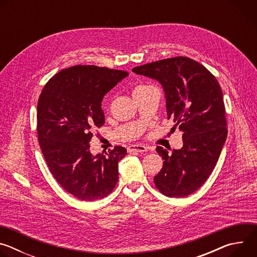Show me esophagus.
Wrapping results in <instances>:
<instances>
[{
    "label": "esophagus",
    "instance_id": "1",
    "mask_svg": "<svg viewBox=\"0 0 257 257\" xmlns=\"http://www.w3.org/2000/svg\"><path fill=\"white\" fill-rule=\"evenodd\" d=\"M128 153H143V152H146L148 151V148L144 145H141V144H134V145H130L129 148L127 149Z\"/></svg>",
    "mask_w": 257,
    "mask_h": 257
}]
</instances>
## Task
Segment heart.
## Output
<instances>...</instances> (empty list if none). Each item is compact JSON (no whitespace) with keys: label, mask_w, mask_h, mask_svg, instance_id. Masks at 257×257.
<instances>
[{"label":"heart","mask_w":257,"mask_h":257,"mask_svg":"<svg viewBox=\"0 0 257 257\" xmlns=\"http://www.w3.org/2000/svg\"><path fill=\"white\" fill-rule=\"evenodd\" d=\"M142 87H146V86H143V85H141V86H138V87H136V89H137V88H142Z\"/></svg>","instance_id":"heart-1"}]
</instances>
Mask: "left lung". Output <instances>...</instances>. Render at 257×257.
Instances as JSON below:
<instances>
[{
	"instance_id": "left-lung-1",
	"label": "left lung",
	"mask_w": 257,
	"mask_h": 257,
	"mask_svg": "<svg viewBox=\"0 0 257 257\" xmlns=\"http://www.w3.org/2000/svg\"><path fill=\"white\" fill-rule=\"evenodd\" d=\"M132 71L162 84L168 119L183 132V148L171 156L157 148L164 165L155 184L169 197L190 195L210 176L227 138L222 88L204 66L187 57L164 59Z\"/></svg>"
}]
</instances>
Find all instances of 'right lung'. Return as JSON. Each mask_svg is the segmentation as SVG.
Returning a JSON list of instances; mask_svg holds the SVG:
<instances>
[{
  "mask_svg": "<svg viewBox=\"0 0 257 257\" xmlns=\"http://www.w3.org/2000/svg\"><path fill=\"white\" fill-rule=\"evenodd\" d=\"M129 75L121 70L77 65L60 71L45 85L38 101V135L50 172L70 194L84 201L103 198L119 179L123 146L92 156V130L104 124L101 101Z\"/></svg>",
  "mask_w": 257,
  "mask_h": 257,
  "instance_id": "1",
  "label": "right lung"
}]
</instances>
